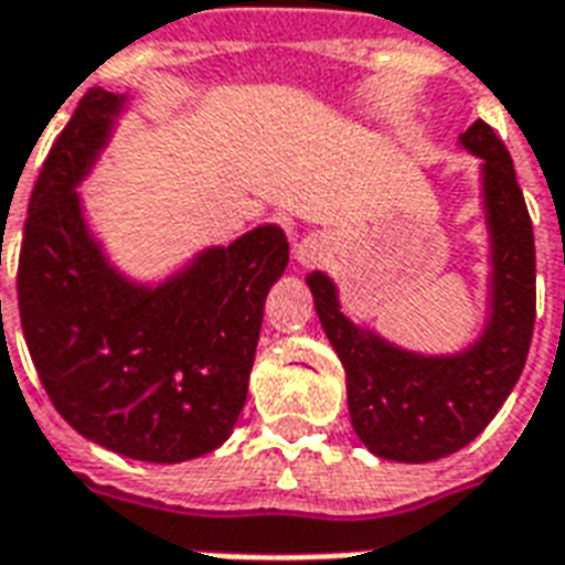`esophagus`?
Listing matches in <instances>:
<instances>
[{
	"instance_id": "esophagus-1",
	"label": "esophagus",
	"mask_w": 565,
	"mask_h": 565,
	"mask_svg": "<svg viewBox=\"0 0 565 565\" xmlns=\"http://www.w3.org/2000/svg\"><path fill=\"white\" fill-rule=\"evenodd\" d=\"M328 255H331V243L326 234H308L296 243V260L301 266H319Z\"/></svg>"
}]
</instances>
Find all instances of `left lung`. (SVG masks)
<instances>
[{"mask_svg":"<svg viewBox=\"0 0 565 565\" xmlns=\"http://www.w3.org/2000/svg\"><path fill=\"white\" fill-rule=\"evenodd\" d=\"M460 146L481 158L490 234L487 322L472 343L451 354L402 349L345 317L326 273L308 275L317 317L345 370L354 434L372 455L398 463H430L469 446L516 386L534 337V225L513 158L483 119L466 128Z\"/></svg>","mask_w":565,"mask_h":565,"instance_id":"obj_1","label":"left lung"}]
</instances>
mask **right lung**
Returning a JSON list of instances; mask_svg holds the SVG:
<instances>
[{
	"instance_id": "right-lung-1",
	"label": "right lung",
	"mask_w": 565,
	"mask_h": 565,
	"mask_svg": "<svg viewBox=\"0 0 565 565\" xmlns=\"http://www.w3.org/2000/svg\"><path fill=\"white\" fill-rule=\"evenodd\" d=\"M126 96L84 93L52 146L22 228L20 322L55 411L84 439L146 463L220 448L246 404L266 292L287 269L278 225L207 246L158 284L110 264L82 184Z\"/></svg>"
}]
</instances>
